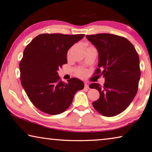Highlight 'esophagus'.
Wrapping results in <instances>:
<instances>
[{
  "label": "esophagus",
  "instance_id": "1",
  "mask_svg": "<svg viewBox=\"0 0 152 152\" xmlns=\"http://www.w3.org/2000/svg\"><path fill=\"white\" fill-rule=\"evenodd\" d=\"M84 86H85V88H86V89H88L89 88V85L88 84V83H87V82H85Z\"/></svg>",
  "mask_w": 152,
  "mask_h": 152
}]
</instances>
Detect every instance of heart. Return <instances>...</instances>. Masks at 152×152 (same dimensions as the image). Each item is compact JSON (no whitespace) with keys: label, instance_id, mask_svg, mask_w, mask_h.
<instances>
[{"label":"heart","instance_id":"heart-1","mask_svg":"<svg viewBox=\"0 0 152 152\" xmlns=\"http://www.w3.org/2000/svg\"><path fill=\"white\" fill-rule=\"evenodd\" d=\"M86 74H87L86 70L83 69H80L76 71V75L80 77V78H83V77H84L86 75Z\"/></svg>","mask_w":152,"mask_h":152}]
</instances>
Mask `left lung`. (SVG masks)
<instances>
[{
  "label": "left lung",
  "instance_id": "left-lung-1",
  "mask_svg": "<svg viewBox=\"0 0 152 152\" xmlns=\"http://www.w3.org/2000/svg\"><path fill=\"white\" fill-rule=\"evenodd\" d=\"M99 52V69L95 74L105 78L104 86L92 83L99 99L93 102L96 111L112 117L124 112L136 95L140 78L139 57L127 38L112 34L86 35Z\"/></svg>",
  "mask_w": 152,
  "mask_h": 152
}]
</instances>
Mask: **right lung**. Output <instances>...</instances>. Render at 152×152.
<instances>
[{"mask_svg":"<svg viewBox=\"0 0 152 152\" xmlns=\"http://www.w3.org/2000/svg\"><path fill=\"white\" fill-rule=\"evenodd\" d=\"M83 34H41L28 44L19 63L20 80L31 102L50 115L69 107L75 93L84 88L81 80L72 78L64 83L57 70L67 63V51Z\"/></svg>","mask_w":152,"mask_h":152,"instance_id":"1","label":"right lung"}]
</instances>
